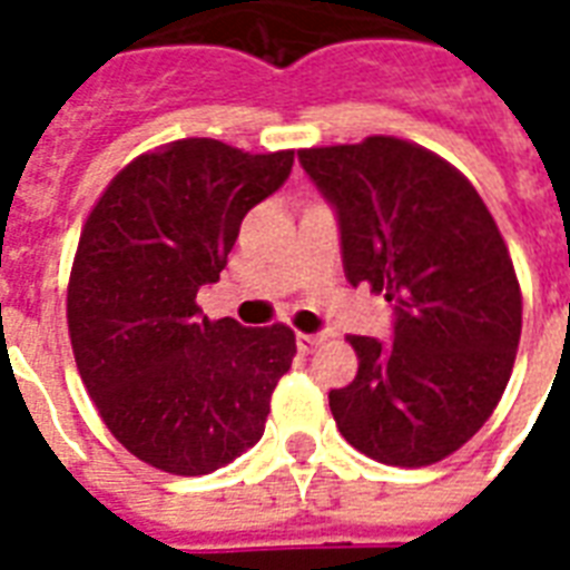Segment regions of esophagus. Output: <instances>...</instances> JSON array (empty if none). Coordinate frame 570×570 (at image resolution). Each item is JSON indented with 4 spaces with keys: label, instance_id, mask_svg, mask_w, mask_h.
I'll return each instance as SVG.
<instances>
[{
    "label": "esophagus",
    "instance_id": "1",
    "mask_svg": "<svg viewBox=\"0 0 570 570\" xmlns=\"http://www.w3.org/2000/svg\"><path fill=\"white\" fill-rule=\"evenodd\" d=\"M322 334H298L295 337V343H298V352H304V355H313L316 352V346H322Z\"/></svg>",
    "mask_w": 570,
    "mask_h": 570
}]
</instances>
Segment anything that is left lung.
Returning <instances> with one entry per match:
<instances>
[{
    "label": "left lung",
    "mask_w": 570,
    "mask_h": 570,
    "mask_svg": "<svg viewBox=\"0 0 570 570\" xmlns=\"http://www.w3.org/2000/svg\"><path fill=\"white\" fill-rule=\"evenodd\" d=\"M337 215L352 286L393 302V343L352 337L357 375L331 390L355 450L393 468L446 459L494 414L521 340V286L479 191L399 138L298 150Z\"/></svg>",
    "instance_id": "obj_1"
}]
</instances>
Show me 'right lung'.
<instances>
[{
  "instance_id": "obj_1",
  "label": "right lung",
  "mask_w": 570,
  "mask_h": 570,
  "mask_svg": "<svg viewBox=\"0 0 570 570\" xmlns=\"http://www.w3.org/2000/svg\"><path fill=\"white\" fill-rule=\"evenodd\" d=\"M289 171L293 150L183 138L129 163L85 222L67 289L76 366L102 423L150 468L204 476L263 438L295 334L209 322L195 298Z\"/></svg>"
}]
</instances>
